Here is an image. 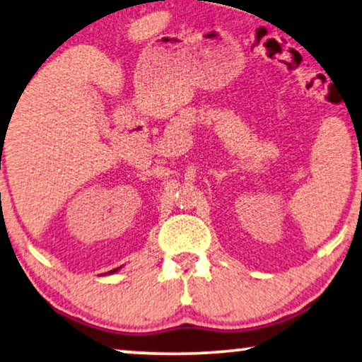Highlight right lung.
<instances>
[{
    "mask_svg": "<svg viewBox=\"0 0 362 362\" xmlns=\"http://www.w3.org/2000/svg\"><path fill=\"white\" fill-rule=\"evenodd\" d=\"M117 270H118V269H115V270H112V272H110V274H115V272H117Z\"/></svg>",
    "mask_w": 362,
    "mask_h": 362,
    "instance_id": "1",
    "label": "right lung"
}]
</instances>
